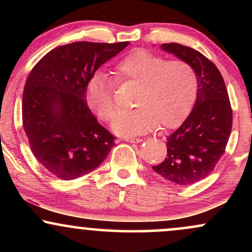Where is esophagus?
I'll return each instance as SVG.
<instances>
[{
  "mask_svg": "<svg viewBox=\"0 0 252 252\" xmlns=\"http://www.w3.org/2000/svg\"><path fill=\"white\" fill-rule=\"evenodd\" d=\"M123 140L126 141V142H132V143L142 142V138H140V137H124Z\"/></svg>",
  "mask_w": 252,
  "mask_h": 252,
  "instance_id": "esophagus-1",
  "label": "esophagus"
}]
</instances>
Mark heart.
Returning <instances> with one entry per match:
<instances>
[{"mask_svg": "<svg viewBox=\"0 0 252 252\" xmlns=\"http://www.w3.org/2000/svg\"><path fill=\"white\" fill-rule=\"evenodd\" d=\"M117 82L138 85L136 108L120 112L112 122L118 135H138L158 128L172 129L184 122L198 96V74L189 63L167 60L160 54L137 50L115 66ZM115 83L102 73L90 79L86 102L100 120L109 122L117 111Z\"/></svg>", "mask_w": 252, "mask_h": 252, "instance_id": "1", "label": "heart"}]
</instances>
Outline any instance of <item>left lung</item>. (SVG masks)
I'll return each instance as SVG.
<instances>
[{
	"instance_id": "8db88e82",
	"label": "left lung",
	"mask_w": 252,
	"mask_h": 252,
	"mask_svg": "<svg viewBox=\"0 0 252 252\" xmlns=\"http://www.w3.org/2000/svg\"><path fill=\"white\" fill-rule=\"evenodd\" d=\"M161 48L189 63L198 74L194 108L184 123L167 136L166 158L153 169L167 180L192 185L212 173L232 129V109L221 73L200 52L176 42Z\"/></svg>"
}]
</instances>
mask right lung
<instances>
[{
    "instance_id": "add662e5",
    "label": "right lung",
    "mask_w": 252,
    "mask_h": 252,
    "mask_svg": "<svg viewBox=\"0 0 252 252\" xmlns=\"http://www.w3.org/2000/svg\"><path fill=\"white\" fill-rule=\"evenodd\" d=\"M129 45L77 41L42 57L26 82L22 126L31 150L51 174L72 180L96 169L115 146L86 103L100 65Z\"/></svg>"
}]
</instances>
